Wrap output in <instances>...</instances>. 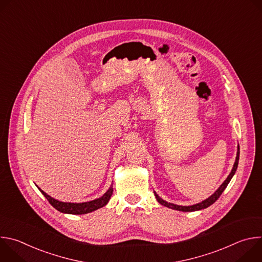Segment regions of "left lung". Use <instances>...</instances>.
Masks as SVG:
<instances>
[{
	"mask_svg": "<svg viewBox=\"0 0 262 262\" xmlns=\"http://www.w3.org/2000/svg\"><path fill=\"white\" fill-rule=\"evenodd\" d=\"M238 160H239V146H237V152H236V159H235V163L233 165V168L230 172V174L228 175V177L226 178V180L224 181L220 188L209 197L207 198L206 200L200 202V203H197V204H194V205H190V206H182V205H176V204H173V203H169L165 200H163L162 198L159 197V195L155 192V195H156V198L157 200L164 206L166 207H169V208H172V209H176V210H179V211H196V210H200V209H204V208H207L208 206H210L211 204H213L217 199L219 197L222 195V193L224 192V190H225L227 188L228 183L230 182L231 178L233 177V175L235 174V171L237 169V166H238Z\"/></svg>",
	"mask_w": 262,
	"mask_h": 262,
	"instance_id": "8db88e82",
	"label": "left lung"
}]
</instances>
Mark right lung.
Returning <instances> with one entry per match:
<instances>
[{"mask_svg": "<svg viewBox=\"0 0 262 262\" xmlns=\"http://www.w3.org/2000/svg\"><path fill=\"white\" fill-rule=\"evenodd\" d=\"M113 185L110 186V189L100 197L95 200L89 201V202H83V203H70V202H62L58 201L51 196H49L47 193H45L42 190L39 191L43 194V196L48 199V201L51 203L53 207H55L57 210L63 213H69V214H85L91 211H94L98 208H101L102 206L106 205L108 200L111 199L112 194H113Z\"/></svg>", "mask_w": 262, "mask_h": 262, "instance_id": "add662e5", "label": "right lung"}]
</instances>
